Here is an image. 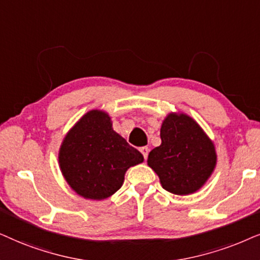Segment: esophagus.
<instances>
[{
	"instance_id": "esophagus-1",
	"label": "esophagus",
	"mask_w": 260,
	"mask_h": 260,
	"mask_svg": "<svg viewBox=\"0 0 260 260\" xmlns=\"http://www.w3.org/2000/svg\"><path fill=\"white\" fill-rule=\"evenodd\" d=\"M139 150H140L141 153H143L144 158H145V159H147V155H148V152H150V148L146 147V146H144V147H140Z\"/></svg>"
}]
</instances>
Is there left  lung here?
Returning <instances> with one entry per match:
<instances>
[{
  "mask_svg": "<svg viewBox=\"0 0 260 260\" xmlns=\"http://www.w3.org/2000/svg\"><path fill=\"white\" fill-rule=\"evenodd\" d=\"M161 144L148 154L147 165L166 191L190 195L212 176L217 155L214 143L191 116L170 113L162 120Z\"/></svg>",
  "mask_w": 260,
  "mask_h": 260,
  "instance_id": "1",
  "label": "left lung"
}]
</instances>
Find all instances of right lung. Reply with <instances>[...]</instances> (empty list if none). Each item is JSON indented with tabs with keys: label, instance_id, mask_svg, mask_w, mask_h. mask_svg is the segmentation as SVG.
<instances>
[{
	"label": "right lung",
	"instance_id": "obj_1",
	"mask_svg": "<svg viewBox=\"0 0 260 260\" xmlns=\"http://www.w3.org/2000/svg\"><path fill=\"white\" fill-rule=\"evenodd\" d=\"M58 161L75 192L101 201L122 186L126 171L143 162L144 157L113 129L108 113L92 109L65 136Z\"/></svg>",
	"mask_w": 260,
	"mask_h": 260
}]
</instances>
